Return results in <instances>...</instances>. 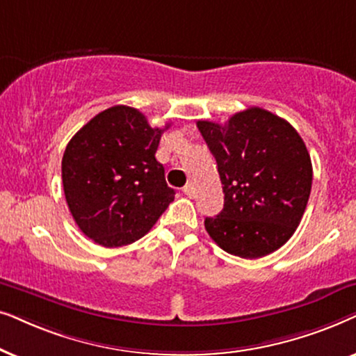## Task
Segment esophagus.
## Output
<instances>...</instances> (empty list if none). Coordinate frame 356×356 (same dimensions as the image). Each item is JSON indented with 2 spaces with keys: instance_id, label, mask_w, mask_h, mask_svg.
Segmentation results:
<instances>
[{
  "instance_id": "esophagus-1",
  "label": "esophagus",
  "mask_w": 356,
  "mask_h": 356,
  "mask_svg": "<svg viewBox=\"0 0 356 356\" xmlns=\"http://www.w3.org/2000/svg\"><path fill=\"white\" fill-rule=\"evenodd\" d=\"M184 193H186L187 197H193L195 195V187H193V184H187L186 187H184Z\"/></svg>"
}]
</instances>
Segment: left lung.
<instances>
[{
    "label": "left lung",
    "instance_id": "left-lung-1",
    "mask_svg": "<svg viewBox=\"0 0 356 356\" xmlns=\"http://www.w3.org/2000/svg\"><path fill=\"white\" fill-rule=\"evenodd\" d=\"M215 156L225 207L205 218L210 238L227 254L259 259L295 234L312 186V164L300 134L260 107L234 113L225 125L198 120Z\"/></svg>",
    "mask_w": 356,
    "mask_h": 356
}]
</instances>
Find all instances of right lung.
<instances>
[{
  "instance_id": "obj_1",
  "label": "right lung",
  "mask_w": 356,
  "mask_h": 356,
  "mask_svg": "<svg viewBox=\"0 0 356 356\" xmlns=\"http://www.w3.org/2000/svg\"><path fill=\"white\" fill-rule=\"evenodd\" d=\"M140 111L113 106L70 140L61 159L65 198L76 225L104 248H120L148 233L174 200L163 164L161 135Z\"/></svg>"
}]
</instances>
